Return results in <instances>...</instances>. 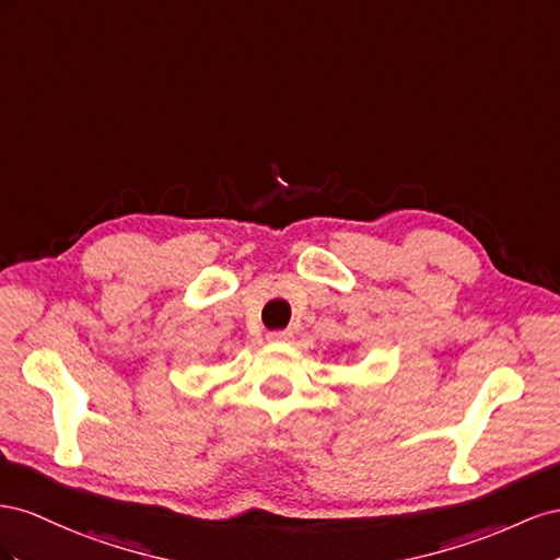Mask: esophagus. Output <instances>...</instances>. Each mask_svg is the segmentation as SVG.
<instances>
[{"label": "esophagus", "mask_w": 560, "mask_h": 560, "mask_svg": "<svg viewBox=\"0 0 560 560\" xmlns=\"http://www.w3.org/2000/svg\"><path fill=\"white\" fill-rule=\"evenodd\" d=\"M291 338H293L291 330H271V332H267L269 342H289Z\"/></svg>", "instance_id": "esophagus-1"}]
</instances>
